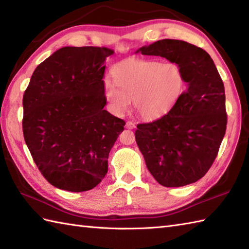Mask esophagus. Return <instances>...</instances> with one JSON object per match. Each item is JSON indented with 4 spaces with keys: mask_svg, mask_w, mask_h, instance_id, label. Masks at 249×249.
Returning <instances> with one entry per match:
<instances>
[{
    "mask_svg": "<svg viewBox=\"0 0 249 249\" xmlns=\"http://www.w3.org/2000/svg\"><path fill=\"white\" fill-rule=\"evenodd\" d=\"M126 128H128V129H134L135 127H136V124L134 123V122H131V121H127L126 122Z\"/></svg>",
    "mask_w": 249,
    "mask_h": 249,
    "instance_id": "1",
    "label": "esophagus"
}]
</instances>
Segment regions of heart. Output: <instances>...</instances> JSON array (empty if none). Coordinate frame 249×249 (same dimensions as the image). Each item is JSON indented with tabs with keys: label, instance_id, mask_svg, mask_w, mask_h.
<instances>
[{
	"label": "heart",
	"instance_id": "obj_1",
	"mask_svg": "<svg viewBox=\"0 0 249 249\" xmlns=\"http://www.w3.org/2000/svg\"><path fill=\"white\" fill-rule=\"evenodd\" d=\"M113 83L105 80L103 93L110 112L121 116L130 99L142 118L155 120L167 114L184 93L185 77L176 63L155 60H128L111 71Z\"/></svg>",
	"mask_w": 249,
	"mask_h": 249
}]
</instances>
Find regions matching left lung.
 I'll return each instance as SVG.
<instances>
[{
    "mask_svg": "<svg viewBox=\"0 0 249 249\" xmlns=\"http://www.w3.org/2000/svg\"><path fill=\"white\" fill-rule=\"evenodd\" d=\"M176 63L186 91L160 119L137 125L136 142L146 167L165 187L197 182L213 165L227 127L225 87L212 57L202 48L162 39L137 50Z\"/></svg>",
    "mask_w": 249,
    "mask_h": 249,
    "instance_id": "8db88e82",
    "label": "left lung"
}]
</instances>
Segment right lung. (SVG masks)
<instances>
[{"mask_svg": "<svg viewBox=\"0 0 249 249\" xmlns=\"http://www.w3.org/2000/svg\"><path fill=\"white\" fill-rule=\"evenodd\" d=\"M106 47H63L36 67L23 94L25 143L54 187L80 193L108 172L124 120L104 110Z\"/></svg>", "mask_w": 249, "mask_h": 249, "instance_id": "obj_1", "label": "right lung"}]
</instances>
